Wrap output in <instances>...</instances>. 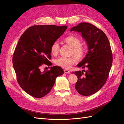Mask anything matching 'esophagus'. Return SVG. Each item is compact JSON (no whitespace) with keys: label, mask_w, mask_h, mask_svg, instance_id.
I'll return each instance as SVG.
<instances>
[{"label":"esophagus","mask_w":124,"mask_h":124,"mask_svg":"<svg viewBox=\"0 0 124 124\" xmlns=\"http://www.w3.org/2000/svg\"><path fill=\"white\" fill-rule=\"evenodd\" d=\"M64 72L66 73L69 74V73H70V71L68 70H67V69H65V70H64Z\"/></svg>","instance_id":"esophagus-1"}]
</instances>
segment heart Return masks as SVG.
<instances>
[{
	"label": "heart",
	"instance_id": "1",
	"mask_svg": "<svg viewBox=\"0 0 124 124\" xmlns=\"http://www.w3.org/2000/svg\"><path fill=\"white\" fill-rule=\"evenodd\" d=\"M63 41L72 47L71 55H73L77 59L80 60L84 57L86 54V48L81 45V41L78 37L74 36H69L66 37ZM59 46L57 42H54L51 47V53L53 55H57L59 52ZM76 62V59L74 57H61L55 61L56 65L62 68L68 69L70 68Z\"/></svg>",
	"mask_w": 124,
	"mask_h": 124
}]
</instances>
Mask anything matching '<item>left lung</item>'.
<instances>
[{"instance_id":"1","label":"left lung","mask_w":124,"mask_h":124,"mask_svg":"<svg viewBox=\"0 0 124 124\" xmlns=\"http://www.w3.org/2000/svg\"><path fill=\"white\" fill-rule=\"evenodd\" d=\"M72 31L81 32L88 50L77 65L87 70L73 72L78 77L75 88L81 95H92L102 88L108 79L113 61L110 44L104 32L91 23H81L71 28Z\"/></svg>"}]
</instances>
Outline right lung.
Returning <instances> with one entry per match:
<instances>
[{
  "mask_svg": "<svg viewBox=\"0 0 124 124\" xmlns=\"http://www.w3.org/2000/svg\"><path fill=\"white\" fill-rule=\"evenodd\" d=\"M67 26L35 25L22 34L13 56V66L21 87L31 96L42 98L49 93L57 77L63 74L59 66L41 72L40 66H51V47Z\"/></svg>",
  "mask_w": 124,
  "mask_h": 124,
  "instance_id": "right-lung-1",
  "label": "right lung"
}]
</instances>
